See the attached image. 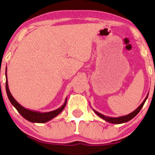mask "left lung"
Listing matches in <instances>:
<instances>
[{"mask_svg":"<svg viewBox=\"0 0 155 155\" xmlns=\"http://www.w3.org/2000/svg\"><path fill=\"white\" fill-rule=\"evenodd\" d=\"M148 95H149V94L147 95V97H145L144 101H143V103H142V104H140V106H138V107L134 111H133L132 113L129 114L125 115V116L119 117H109L105 116V115L102 114H101V113H99V112H97V111H95V110H94V109H93V111L96 114H97L98 117H100L101 119H103V120H106V122H110V123H112V124H122V123H124V122H128V121H130V120H132L133 118H134V117H136L137 114H138V112L140 111V109H141L142 107H143V104H145L146 101H147V97H148Z\"/></svg>","mask_w":155,"mask_h":155,"instance_id":"1","label":"left lung"}]
</instances>
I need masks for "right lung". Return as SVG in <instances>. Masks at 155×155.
Wrapping results in <instances>:
<instances>
[{
    "label": "right lung",
    "instance_id": "1",
    "mask_svg": "<svg viewBox=\"0 0 155 155\" xmlns=\"http://www.w3.org/2000/svg\"><path fill=\"white\" fill-rule=\"evenodd\" d=\"M6 90L7 96H8V99H9L11 104L15 106L16 109L17 110V111L22 116L24 117L25 119L27 120H28L29 122H33V123H44V122H47L48 121L52 120L53 118H54L55 117L58 116L60 113H61L62 111L64 109V108L65 107V105L67 104V97L65 98V102L63 106L61 107H60L58 109L54 110L52 111L49 112H44V113H41V112L39 111H32V110L28 109L23 107L22 106H21L20 104L17 102V101L14 98V97L12 96V94L9 91V89H8V80H7V74H6Z\"/></svg>",
    "mask_w": 155,
    "mask_h": 155
}]
</instances>
